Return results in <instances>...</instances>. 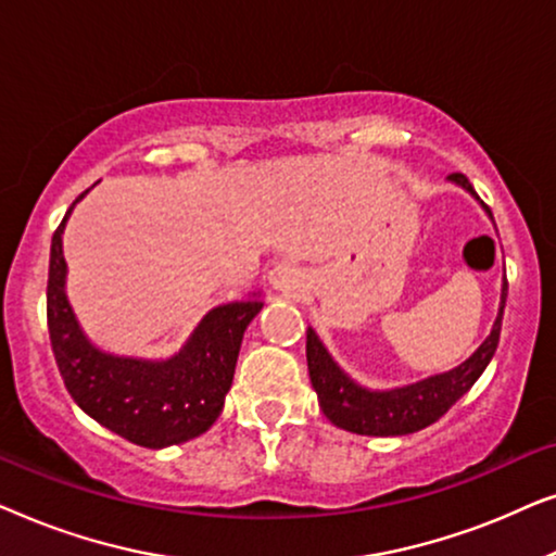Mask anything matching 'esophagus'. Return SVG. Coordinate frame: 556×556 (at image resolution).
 I'll use <instances>...</instances> for the list:
<instances>
[{
    "instance_id": "34e87169",
    "label": "esophagus",
    "mask_w": 556,
    "mask_h": 556,
    "mask_svg": "<svg viewBox=\"0 0 556 556\" xmlns=\"http://www.w3.org/2000/svg\"><path fill=\"white\" fill-rule=\"evenodd\" d=\"M268 280H270V286L276 288V291L293 293L295 288L301 286V270L295 268L293 263L280 261V263H276V265H273V268H270Z\"/></svg>"
}]
</instances>
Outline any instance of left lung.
I'll use <instances>...</instances> for the list:
<instances>
[{
    "instance_id": "1",
    "label": "left lung",
    "mask_w": 556,
    "mask_h": 556,
    "mask_svg": "<svg viewBox=\"0 0 556 556\" xmlns=\"http://www.w3.org/2000/svg\"><path fill=\"white\" fill-rule=\"evenodd\" d=\"M455 185L466 187L470 194H476L473 185H470L466 174L455 172L451 174ZM508 280L504 283V293H501V308L498 318L493 324L491 337L478 346V352L445 375H435L422 379V382L400 387V390L390 392H369L364 387L354 384L344 371H341L333 359L326 352L321 341L314 333V329L306 331V359H308V375L311 384L318 394V405H321L324 415L349 432L356 435H407V432H417L428 428L435 420H440L470 387L476 379L483 375L489 367L491 356L496 354L498 337H501V321H504V306H506Z\"/></svg>"
}]
</instances>
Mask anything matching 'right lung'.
Instances as JSON below:
<instances>
[{"mask_svg": "<svg viewBox=\"0 0 556 556\" xmlns=\"http://www.w3.org/2000/svg\"><path fill=\"white\" fill-rule=\"evenodd\" d=\"M67 215L52 235L48 273V331L65 390L93 420L136 445L166 447L202 435L223 413L242 333L263 301H235L212 308L189 344L166 362L98 352L83 337L65 299L60 235Z\"/></svg>", "mask_w": 556, "mask_h": 556, "instance_id": "obj_1", "label": "right lung"}]
</instances>
